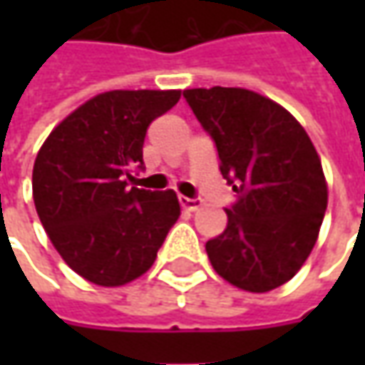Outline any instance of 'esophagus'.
Segmentation results:
<instances>
[{
	"instance_id": "esophagus-1",
	"label": "esophagus",
	"mask_w": 365,
	"mask_h": 365,
	"mask_svg": "<svg viewBox=\"0 0 365 365\" xmlns=\"http://www.w3.org/2000/svg\"><path fill=\"white\" fill-rule=\"evenodd\" d=\"M178 201L182 205V209H187V211H197L203 205L201 199H189V197H178Z\"/></svg>"
}]
</instances>
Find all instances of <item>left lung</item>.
Masks as SVG:
<instances>
[{
    "mask_svg": "<svg viewBox=\"0 0 365 365\" xmlns=\"http://www.w3.org/2000/svg\"><path fill=\"white\" fill-rule=\"evenodd\" d=\"M185 97L240 195L225 209L227 227L205 244L211 266L247 292L282 287L313 252L329 197L309 133L284 107L250 89H187Z\"/></svg>",
    "mask_w": 365,
    "mask_h": 365,
    "instance_id": "obj_1",
    "label": "left lung"
}]
</instances>
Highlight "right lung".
Masks as SVG:
<instances>
[{"instance_id":"1","label":"right lung","mask_w":365,"mask_h":365,"mask_svg":"<svg viewBox=\"0 0 365 365\" xmlns=\"http://www.w3.org/2000/svg\"><path fill=\"white\" fill-rule=\"evenodd\" d=\"M178 99V89L99 93L38 150L36 213L68 268L93 284L123 287L146 274L180 215L175 190L128 189L130 168L144 164L148 125Z\"/></svg>"}]
</instances>
